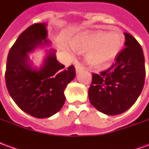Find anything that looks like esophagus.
<instances>
[{
  "label": "esophagus",
  "instance_id": "1",
  "mask_svg": "<svg viewBox=\"0 0 149 149\" xmlns=\"http://www.w3.org/2000/svg\"><path fill=\"white\" fill-rule=\"evenodd\" d=\"M75 68H76V72H77V73H79L81 71L84 70V67H83L82 65H80V64H78V65H76Z\"/></svg>",
  "mask_w": 149,
  "mask_h": 149
}]
</instances>
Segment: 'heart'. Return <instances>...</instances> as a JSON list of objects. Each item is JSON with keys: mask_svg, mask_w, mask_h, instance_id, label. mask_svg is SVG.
Here are the masks:
<instances>
[{"mask_svg": "<svg viewBox=\"0 0 149 149\" xmlns=\"http://www.w3.org/2000/svg\"><path fill=\"white\" fill-rule=\"evenodd\" d=\"M125 44L120 32H84L72 40V45L80 51H87L85 60L91 67H101L119 55Z\"/></svg>", "mask_w": 149, "mask_h": 149, "instance_id": "b5f03b06", "label": "heart"}]
</instances>
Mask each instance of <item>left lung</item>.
<instances>
[{
    "instance_id": "8db88e82",
    "label": "left lung",
    "mask_w": 149,
    "mask_h": 149,
    "mask_svg": "<svg viewBox=\"0 0 149 149\" xmlns=\"http://www.w3.org/2000/svg\"><path fill=\"white\" fill-rule=\"evenodd\" d=\"M124 34L125 49L109 69L100 74H93L88 88L92 105L106 115H118L130 109L141 95L144 84L142 48L131 34Z\"/></svg>"
}]
</instances>
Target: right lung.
I'll use <instances>...</instances> for the list:
<instances>
[{"label":"right lung","instance_id":"add662e5","mask_svg":"<svg viewBox=\"0 0 149 149\" xmlns=\"http://www.w3.org/2000/svg\"><path fill=\"white\" fill-rule=\"evenodd\" d=\"M46 23L31 25L18 37L8 52L5 82L8 93L17 106L36 118H48L61 109L64 91L76 76L73 65L65 68L56 56V50L46 49L39 67L29 57L37 49L49 48Z\"/></svg>","mask_w":149,"mask_h":149}]
</instances>
